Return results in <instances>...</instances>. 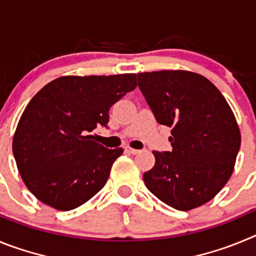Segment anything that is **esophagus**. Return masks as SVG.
<instances>
[{
  "mask_svg": "<svg viewBox=\"0 0 256 256\" xmlns=\"http://www.w3.org/2000/svg\"><path fill=\"white\" fill-rule=\"evenodd\" d=\"M126 152L132 154V155H136V154L140 152V150H137V148H126Z\"/></svg>",
  "mask_w": 256,
  "mask_h": 256,
  "instance_id": "34e87169",
  "label": "esophagus"
}]
</instances>
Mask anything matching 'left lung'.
Returning a JSON list of instances; mask_svg holds the SVG:
<instances>
[{"label": "left lung", "mask_w": 256, "mask_h": 256, "mask_svg": "<svg viewBox=\"0 0 256 256\" xmlns=\"http://www.w3.org/2000/svg\"><path fill=\"white\" fill-rule=\"evenodd\" d=\"M138 87L158 123L172 128V151H152L144 174L151 194L187 212L206 204L234 169L241 133L234 112L209 79L187 70L140 73Z\"/></svg>", "instance_id": "1"}]
</instances>
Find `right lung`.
<instances>
[{
    "mask_svg": "<svg viewBox=\"0 0 256 256\" xmlns=\"http://www.w3.org/2000/svg\"><path fill=\"white\" fill-rule=\"evenodd\" d=\"M137 87L136 74L65 76L26 105L12 152L26 188L61 212L84 204L105 186L123 148H106L90 134L108 126V110Z\"/></svg>",
    "mask_w": 256,
    "mask_h": 256,
    "instance_id": "1",
    "label": "right lung"
}]
</instances>
